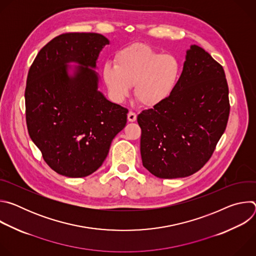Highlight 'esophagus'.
Wrapping results in <instances>:
<instances>
[{
	"label": "esophagus",
	"instance_id": "34e87169",
	"mask_svg": "<svg viewBox=\"0 0 256 256\" xmlns=\"http://www.w3.org/2000/svg\"><path fill=\"white\" fill-rule=\"evenodd\" d=\"M128 122H134V120H136V112H130L128 114Z\"/></svg>",
	"mask_w": 256,
	"mask_h": 256
}]
</instances>
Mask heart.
Segmentation results:
<instances>
[{"mask_svg": "<svg viewBox=\"0 0 256 256\" xmlns=\"http://www.w3.org/2000/svg\"><path fill=\"white\" fill-rule=\"evenodd\" d=\"M114 62L104 64L102 79L116 102H122L136 85L138 101L146 107H155L173 94L181 76V64L175 56L142 44L120 50Z\"/></svg>", "mask_w": 256, "mask_h": 256, "instance_id": "obj_1", "label": "heart"}]
</instances>
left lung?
<instances>
[{"mask_svg": "<svg viewBox=\"0 0 256 256\" xmlns=\"http://www.w3.org/2000/svg\"><path fill=\"white\" fill-rule=\"evenodd\" d=\"M229 114L223 66L204 50L192 46L173 94L136 118L144 167L159 178L198 172L212 157Z\"/></svg>", "mask_w": 256, "mask_h": 256, "instance_id": "obj_1", "label": "left lung"}]
</instances>
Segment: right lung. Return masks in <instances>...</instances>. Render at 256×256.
<instances>
[{"mask_svg":"<svg viewBox=\"0 0 256 256\" xmlns=\"http://www.w3.org/2000/svg\"><path fill=\"white\" fill-rule=\"evenodd\" d=\"M109 42L98 33H62L46 44L30 66L25 88L28 134L46 163L68 177L95 172L114 136L126 126L128 108L97 90L98 54ZM78 62L68 78L65 64Z\"/></svg>","mask_w":256,"mask_h":256,"instance_id":"1","label":"right lung"}]
</instances>
